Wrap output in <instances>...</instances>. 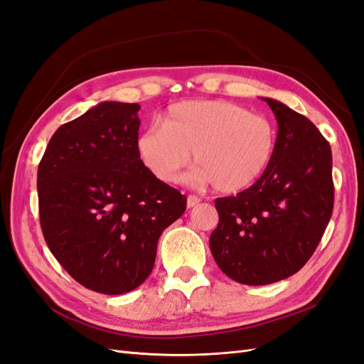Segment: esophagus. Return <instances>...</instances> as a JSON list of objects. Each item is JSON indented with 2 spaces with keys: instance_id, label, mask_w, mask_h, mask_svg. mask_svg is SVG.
I'll list each match as a JSON object with an SVG mask.
<instances>
[{
  "instance_id": "esophagus-1",
  "label": "esophagus",
  "mask_w": 364,
  "mask_h": 364,
  "mask_svg": "<svg viewBox=\"0 0 364 364\" xmlns=\"http://www.w3.org/2000/svg\"><path fill=\"white\" fill-rule=\"evenodd\" d=\"M199 203H200V197H197L194 194H190L188 197H186V206H188V208H193V206L199 205Z\"/></svg>"
}]
</instances>
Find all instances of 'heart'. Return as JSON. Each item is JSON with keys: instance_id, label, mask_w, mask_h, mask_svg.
<instances>
[{"instance_id": "heart-1", "label": "heart", "mask_w": 364, "mask_h": 364, "mask_svg": "<svg viewBox=\"0 0 364 364\" xmlns=\"http://www.w3.org/2000/svg\"><path fill=\"white\" fill-rule=\"evenodd\" d=\"M277 142V127L267 117L223 100H188L171 105L161 126L142 130L135 147L142 165L164 183L181 178L191 151L193 181L230 194L266 173Z\"/></svg>"}]
</instances>
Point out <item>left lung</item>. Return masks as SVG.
Returning a JSON list of instances; mask_svg holds the SVG:
<instances>
[{"label": "left lung", "mask_w": 364, "mask_h": 364, "mask_svg": "<svg viewBox=\"0 0 364 364\" xmlns=\"http://www.w3.org/2000/svg\"><path fill=\"white\" fill-rule=\"evenodd\" d=\"M262 100L278 121L273 161L247 190L215 199L218 225L209 237L220 270L246 285L299 272L321 243L334 206L329 142L306 117Z\"/></svg>", "instance_id": "left-lung-1"}]
</instances>
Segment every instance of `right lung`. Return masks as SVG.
Here are the masks:
<instances>
[{"mask_svg": "<svg viewBox=\"0 0 364 364\" xmlns=\"http://www.w3.org/2000/svg\"><path fill=\"white\" fill-rule=\"evenodd\" d=\"M138 103L103 102L62 124L38 168L43 238L83 287L123 294L147 279L186 197L136 155Z\"/></svg>", "mask_w": 364, "mask_h": 364, "instance_id": "add662e5", "label": "right lung"}]
</instances>
